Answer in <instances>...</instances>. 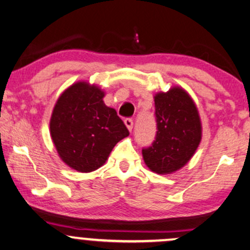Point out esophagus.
Instances as JSON below:
<instances>
[{
    "label": "esophagus",
    "mask_w": 250,
    "mask_h": 250,
    "mask_svg": "<svg viewBox=\"0 0 250 250\" xmlns=\"http://www.w3.org/2000/svg\"><path fill=\"white\" fill-rule=\"evenodd\" d=\"M125 127L129 129V130H131L132 125H134V121H132V119L128 118V119L125 120Z\"/></svg>",
    "instance_id": "1"
}]
</instances>
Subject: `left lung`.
<instances>
[{
    "instance_id": "obj_1",
    "label": "left lung",
    "mask_w": 250,
    "mask_h": 250,
    "mask_svg": "<svg viewBox=\"0 0 250 250\" xmlns=\"http://www.w3.org/2000/svg\"><path fill=\"white\" fill-rule=\"evenodd\" d=\"M157 135L142 150L144 163L158 174H170L194 156L202 140V125L191 97L179 86L154 96Z\"/></svg>"
}]
</instances>
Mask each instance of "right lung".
<instances>
[{
	"label": "right lung",
	"mask_w": 250,
	"mask_h": 250,
	"mask_svg": "<svg viewBox=\"0 0 250 250\" xmlns=\"http://www.w3.org/2000/svg\"><path fill=\"white\" fill-rule=\"evenodd\" d=\"M103 90L77 82L63 92L50 118V136L69 167L88 173L102 167L116 143L129 131L114 108L107 107Z\"/></svg>",
	"instance_id": "right-lung-1"
}]
</instances>
